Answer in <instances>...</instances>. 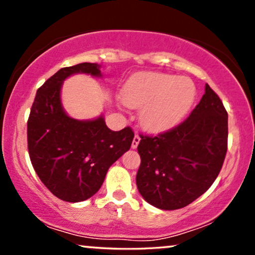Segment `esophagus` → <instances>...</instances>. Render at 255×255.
I'll return each instance as SVG.
<instances>
[{"instance_id":"1","label":"esophagus","mask_w":255,"mask_h":255,"mask_svg":"<svg viewBox=\"0 0 255 255\" xmlns=\"http://www.w3.org/2000/svg\"><path fill=\"white\" fill-rule=\"evenodd\" d=\"M139 142H140V136L137 135V134H135L133 141H131V148H136L137 145H139Z\"/></svg>"}]
</instances>
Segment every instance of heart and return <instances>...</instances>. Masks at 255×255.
<instances>
[{"label":"heart","instance_id":"heart-1","mask_svg":"<svg viewBox=\"0 0 255 255\" xmlns=\"http://www.w3.org/2000/svg\"><path fill=\"white\" fill-rule=\"evenodd\" d=\"M194 84L189 79L163 73L144 72L131 77L121 92L129 108H141L140 124L146 129L162 131L174 127L192 108Z\"/></svg>","mask_w":255,"mask_h":255}]
</instances>
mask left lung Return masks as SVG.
Listing matches in <instances>:
<instances>
[{"instance_id": "obj_1", "label": "left lung", "mask_w": 255, "mask_h": 255, "mask_svg": "<svg viewBox=\"0 0 255 255\" xmlns=\"http://www.w3.org/2000/svg\"><path fill=\"white\" fill-rule=\"evenodd\" d=\"M136 186L160 210L187 206L211 187L228 148V113L209 85L182 124L156 136L140 135Z\"/></svg>"}]
</instances>
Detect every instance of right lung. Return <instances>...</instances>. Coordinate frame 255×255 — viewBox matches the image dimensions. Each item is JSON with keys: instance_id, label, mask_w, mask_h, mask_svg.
I'll use <instances>...</instances> for the list:
<instances>
[{"instance_id": "obj_1", "label": "right lung", "mask_w": 255, "mask_h": 255, "mask_svg": "<svg viewBox=\"0 0 255 255\" xmlns=\"http://www.w3.org/2000/svg\"><path fill=\"white\" fill-rule=\"evenodd\" d=\"M101 78V64L79 63L61 68L39 87L27 121L28 153L34 171L55 197L79 203L95 195L108 170L130 148L129 127L114 131L103 115L75 120L61 102L63 81L73 74Z\"/></svg>"}]
</instances>
